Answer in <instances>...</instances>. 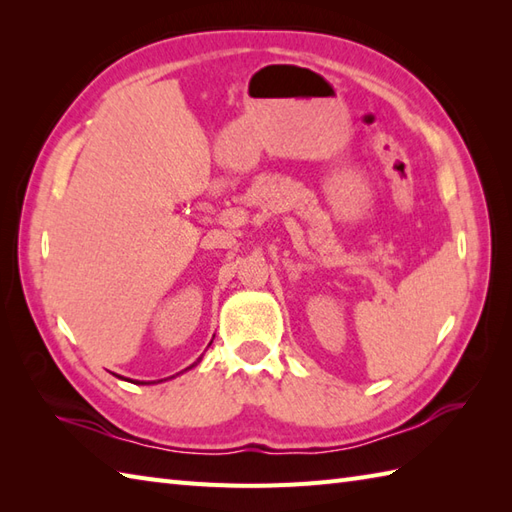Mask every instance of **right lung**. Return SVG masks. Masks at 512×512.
I'll list each match as a JSON object with an SVG mask.
<instances>
[{
	"instance_id": "right-lung-1",
	"label": "right lung",
	"mask_w": 512,
	"mask_h": 512,
	"mask_svg": "<svg viewBox=\"0 0 512 512\" xmlns=\"http://www.w3.org/2000/svg\"><path fill=\"white\" fill-rule=\"evenodd\" d=\"M200 361H202V356H200V358H198V361H195V363H193L191 367H195V365H198ZM191 367H187V369H191ZM187 369H184V372H187ZM176 376H178V374H176ZM176 376H169V378H176ZM118 378H123V376H118ZM165 380H167V378H165ZM154 383H156V380H154ZM158 383H162V380H158ZM138 385H149V383H138Z\"/></svg>"
}]
</instances>
